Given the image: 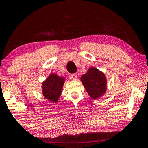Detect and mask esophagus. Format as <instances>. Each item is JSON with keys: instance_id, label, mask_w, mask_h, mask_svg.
<instances>
[{"instance_id": "34e87169", "label": "esophagus", "mask_w": 148, "mask_h": 148, "mask_svg": "<svg viewBox=\"0 0 148 148\" xmlns=\"http://www.w3.org/2000/svg\"><path fill=\"white\" fill-rule=\"evenodd\" d=\"M70 77H71V79H72L73 80H76L78 79V76H77V74H72Z\"/></svg>"}]
</instances>
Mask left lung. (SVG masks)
Returning a JSON list of instances; mask_svg holds the SVG:
<instances>
[{
  "mask_svg": "<svg viewBox=\"0 0 148 148\" xmlns=\"http://www.w3.org/2000/svg\"><path fill=\"white\" fill-rule=\"evenodd\" d=\"M81 81L92 99H97L106 94L107 79L104 73L94 67H90L81 77Z\"/></svg>",
  "mask_w": 148,
  "mask_h": 148,
  "instance_id": "left-lung-1",
  "label": "left lung"
}]
</instances>
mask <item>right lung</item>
I'll return each mask as SVG.
<instances>
[{"label": "right lung", "mask_w": 148, "mask_h": 148, "mask_svg": "<svg viewBox=\"0 0 148 148\" xmlns=\"http://www.w3.org/2000/svg\"><path fill=\"white\" fill-rule=\"evenodd\" d=\"M66 78L64 76H60L55 73L49 74L42 85V93L45 99L53 103L58 102Z\"/></svg>", "instance_id": "add662e5"}]
</instances>
